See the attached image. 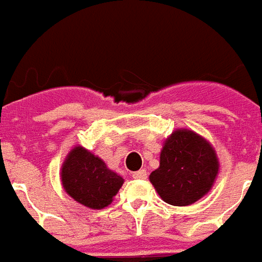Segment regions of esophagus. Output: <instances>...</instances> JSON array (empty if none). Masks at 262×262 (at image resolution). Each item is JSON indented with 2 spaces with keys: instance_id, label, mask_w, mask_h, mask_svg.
Masks as SVG:
<instances>
[{
  "instance_id": "1",
  "label": "esophagus",
  "mask_w": 262,
  "mask_h": 262,
  "mask_svg": "<svg viewBox=\"0 0 262 262\" xmlns=\"http://www.w3.org/2000/svg\"><path fill=\"white\" fill-rule=\"evenodd\" d=\"M133 178H136V180H146L147 178V172H146V170H139L136 172H133Z\"/></svg>"
}]
</instances>
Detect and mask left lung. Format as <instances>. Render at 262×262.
Here are the masks:
<instances>
[{
    "instance_id": "obj_1",
    "label": "left lung",
    "mask_w": 262,
    "mask_h": 262,
    "mask_svg": "<svg viewBox=\"0 0 262 262\" xmlns=\"http://www.w3.org/2000/svg\"><path fill=\"white\" fill-rule=\"evenodd\" d=\"M219 167L210 142L191 129H177L164 140L160 167L148 180L164 202L188 206L212 189Z\"/></svg>"
}]
</instances>
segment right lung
Returning a JSON list of instances; mask_svg holds the SVG:
<instances>
[{
    "label": "right lung",
    "mask_w": 262,
    "mask_h": 262,
    "mask_svg": "<svg viewBox=\"0 0 262 262\" xmlns=\"http://www.w3.org/2000/svg\"><path fill=\"white\" fill-rule=\"evenodd\" d=\"M60 178L66 193L90 209L111 205L125 182L102 159L82 146H74L66 156Z\"/></svg>",
    "instance_id": "right-lung-1"
}]
</instances>
